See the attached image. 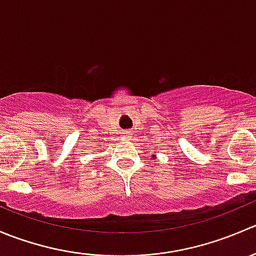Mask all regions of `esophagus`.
Wrapping results in <instances>:
<instances>
[{"label":"esophagus","instance_id":"1","mask_svg":"<svg viewBox=\"0 0 256 256\" xmlns=\"http://www.w3.org/2000/svg\"><path fill=\"white\" fill-rule=\"evenodd\" d=\"M122 136H124V138H131V132H130V131H124Z\"/></svg>","mask_w":256,"mask_h":256}]
</instances>
